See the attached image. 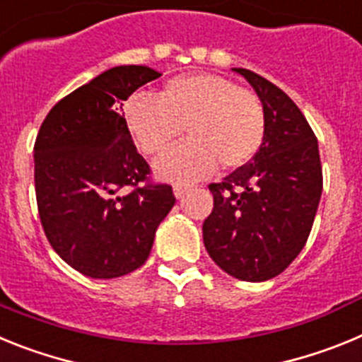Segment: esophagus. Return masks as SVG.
Segmentation results:
<instances>
[{
    "instance_id": "obj_1",
    "label": "esophagus",
    "mask_w": 362,
    "mask_h": 362,
    "mask_svg": "<svg viewBox=\"0 0 362 362\" xmlns=\"http://www.w3.org/2000/svg\"><path fill=\"white\" fill-rule=\"evenodd\" d=\"M188 190H190V187H188V185L177 183L174 187V194H175V197H177V199H179V197H183Z\"/></svg>"
}]
</instances>
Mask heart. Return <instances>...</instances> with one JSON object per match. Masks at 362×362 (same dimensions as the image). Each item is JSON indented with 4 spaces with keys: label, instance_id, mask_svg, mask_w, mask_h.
<instances>
[{
    "label": "heart",
    "instance_id": "obj_1",
    "mask_svg": "<svg viewBox=\"0 0 362 362\" xmlns=\"http://www.w3.org/2000/svg\"><path fill=\"white\" fill-rule=\"evenodd\" d=\"M124 119L146 156H161L179 137H190L159 159V175L192 181L219 165L233 170L254 159L267 134V112L254 90L216 74H188L166 81L159 95L136 92Z\"/></svg>",
    "mask_w": 362,
    "mask_h": 362
}]
</instances>
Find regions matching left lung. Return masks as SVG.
Listing matches in <instances>:
<instances>
[{"label": "left lung", "mask_w": 362, "mask_h": 362, "mask_svg": "<svg viewBox=\"0 0 362 362\" xmlns=\"http://www.w3.org/2000/svg\"><path fill=\"white\" fill-rule=\"evenodd\" d=\"M254 86L267 112V134L254 159L209 185L214 210L203 241L214 263L235 279L279 276L305 248L322 192L317 137L279 86L233 69Z\"/></svg>", "instance_id": "8db88e82"}]
</instances>
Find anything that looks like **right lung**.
I'll return each mask as SVG.
<instances>
[{
    "label": "right lung",
    "mask_w": 362,
    "mask_h": 362,
    "mask_svg": "<svg viewBox=\"0 0 362 362\" xmlns=\"http://www.w3.org/2000/svg\"><path fill=\"white\" fill-rule=\"evenodd\" d=\"M159 76L148 66H114L59 99L37 132L41 226L83 276L112 279L141 267L175 203L170 185L150 181L123 112V101Z\"/></svg>",
    "instance_id": "1"
}]
</instances>
